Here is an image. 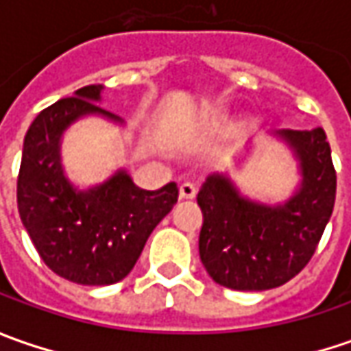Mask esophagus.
Here are the masks:
<instances>
[{"mask_svg":"<svg viewBox=\"0 0 351 351\" xmlns=\"http://www.w3.org/2000/svg\"><path fill=\"white\" fill-rule=\"evenodd\" d=\"M197 195V187L193 183H182L180 185V199H193Z\"/></svg>","mask_w":351,"mask_h":351,"instance_id":"1","label":"esophagus"}]
</instances>
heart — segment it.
<instances>
[{
  "mask_svg": "<svg viewBox=\"0 0 351 351\" xmlns=\"http://www.w3.org/2000/svg\"><path fill=\"white\" fill-rule=\"evenodd\" d=\"M215 121H221V117H215Z\"/></svg>",
  "mask_w": 351,
  "mask_h": 351,
  "instance_id": "obj_1",
  "label": "heart"
}]
</instances>
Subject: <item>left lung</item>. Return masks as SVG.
<instances>
[{
    "label": "left lung",
    "mask_w": 351,
    "mask_h": 351,
    "mask_svg": "<svg viewBox=\"0 0 351 351\" xmlns=\"http://www.w3.org/2000/svg\"><path fill=\"white\" fill-rule=\"evenodd\" d=\"M297 160L301 182L285 201L242 195L228 173H210L197 193L203 210L199 256L215 283L236 291H265L297 276L317 250L336 199V171L326 132L269 130ZM246 146V154L252 152ZM244 156L238 160V166Z\"/></svg>",
    "instance_id": "8db88e82"
}]
</instances>
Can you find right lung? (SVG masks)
I'll list each match as a JSON object with an SVG mask.
<instances>
[{"instance_id":"add662e5","label":"right lung","mask_w":351,"mask_h":351,"mask_svg":"<svg viewBox=\"0 0 351 351\" xmlns=\"http://www.w3.org/2000/svg\"><path fill=\"white\" fill-rule=\"evenodd\" d=\"M101 89L86 86L36 115L25 134L17 180L21 221L43 262L68 281L97 287L130 274L148 236L178 203L173 182L146 191L125 168L86 189L66 176L62 138L74 123L101 117L125 125L97 105Z\"/></svg>"}]
</instances>
